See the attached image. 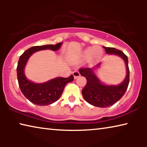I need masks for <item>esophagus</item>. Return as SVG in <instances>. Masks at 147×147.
I'll use <instances>...</instances> for the list:
<instances>
[{"label": "esophagus", "instance_id": "1", "mask_svg": "<svg viewBox=\"0 0 147 147\" xmlns=\"http://www.w3.org/2000/svg\"><path fill=\"white\" fill-rule=\"evenodd\" d=\"M73 76H74V78L76 79V78H78V77L80 76V74L78 71H74L73 72Z\"/></svg>", "mask_w": 147, "mask_h": 147}]
</instances>
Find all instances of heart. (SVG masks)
<instances>
[{"label": "heart", "mask_w": 147, "mask_h": 147, "mask_svg": "<svg viewBox=\"0 0 147 147\" xmlns=\"http://www.w3.org/2000/svg\"><path fill=\"white\" fill-rule=\"evenodd\" d=\"M103 54V50L99 47H88L83 53V58L88 59L91 58L92 61H97Z\"/></svg>", "instance_id": "obj_1"}]
</instances>
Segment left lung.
<instances>
[{
  "label": "left lung",
  "mask_w": 147,
  "mask_h": 147,
  "mask_svg": "<svg viewBox=\"0 0 147 147\" xmlns=\"http://www.w3.org/2000/svg\"><path fill=\"white\" fill-rule=\"evenodd\" d=\"M103 47L107 54H116L124 59L126 63L127 73L124 80L119 85L106 86L100 82L94 73L93 68L82 67L79 69V73L87 80L86 85L82 91L84 100L91 105L99 108H106L112 106L120 100L125 93L130 81L128 57L118 49L111 47ZM99 65L96 67L99 66Z\"/></svg>",
  "instance_id": "left-lung-1"
}]
</instances>
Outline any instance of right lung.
<instances>
[{
  "label": "right lung",
  "instance_id": "right-lung-1",
  "mask_svg": "<svg viewBox=\"0 0 147 147\" xmlns=\"http://www.w3.org/2000/svg\"><path fill=\"white\" fill-rule=\"evenodd\" d=\"M61 44L62 43H59L56 45L32 47L24 51L20 56L17 67L19 86L24 96L32 103L38 106H47L55 102L60 98L67 84L73 81L74 76L71 75L68 78L58 77L45 83L36 84L28 80L24 75V67L32 54L35 52L46 49L58 51Z\"/></svg>",
  "mask_w": 147,
  "mask_h": 147
}]
</instances>
